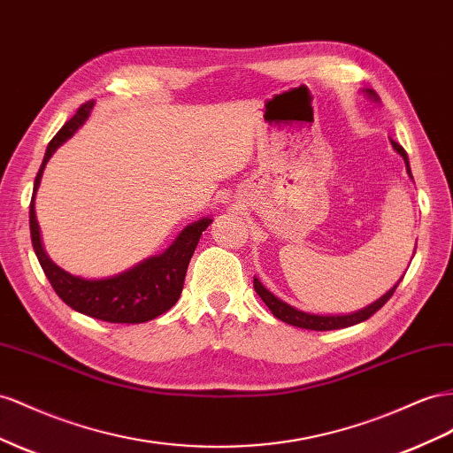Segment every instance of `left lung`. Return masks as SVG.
Returning a JSON list of instances; mask_svg holds the SVG:
<instances>
[{"mask_svg": "<svg viewBox=\"0 0 453 453\" xmlns=\"http://www.w3.org/2000/svg\"><path fill=\"white\" fill-rule=\"evenodd\" d=\"M365 93H368L373 101H379V96L373 89H365ZM390 144H393V149L404 157V164H406V169H408V175L411 177V169H410V162H408V154L406 150L402 149V146L398 142H395L393 139H390ZM413 179V177H411ZM402 280V278H400ZM398 280V284H400ZM398 284L388 289L383 297H379L375 303L368 304V307L362 309V311H357V312H350V314H311V312H303L296 307H291V304L284 303L282 299H278L274 293L268 291L259 280L253 278V288L257 291V296H259L263 299V303L266 304L268 309H271V312L280 318V320L289 324V326H297V327H303V329H316V332H329V329H341V327H349V326H354V324H360L364 320H368V318L372 314H375L379 309L383 307V304L393 297V293L396 291Z\"/></svg>", "mask_w": 453, "mask_h": 453, "instance_id": "left-lung-1", "label": "left lung"}]
</instances>
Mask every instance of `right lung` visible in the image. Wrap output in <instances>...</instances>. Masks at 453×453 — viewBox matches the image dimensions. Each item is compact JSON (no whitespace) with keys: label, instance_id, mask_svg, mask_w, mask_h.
I'll use <instances>...</instances> for the list:
<instances>
[{"label":"right lung","instance_id":"obj_1","mask_svg":"<svg viewBox=\"0 0 453 453\" xmlns=\"http://www.w3.org/2000/svg\"><path fill=\"white\" fill-rule=\"evenodd\" d=\"M93 104V101L83 103L78 108V112L60 127L47 146L42 167L34 180L30 202L32 246L55 293L70 309L110 324H142L167 312L179 301L192 253L198 246L202 232L210 226L211 219L205 217L188 225L162 255L150 257V259L139 263L129 271L110 278L85 280L72 276L49 259V255L43 250L40 225L34 210L35 192H38L49 157L81 127L83 121L89 118Z\"/></svg>","mask_w":453,"mask_h":453}]
</instances>
